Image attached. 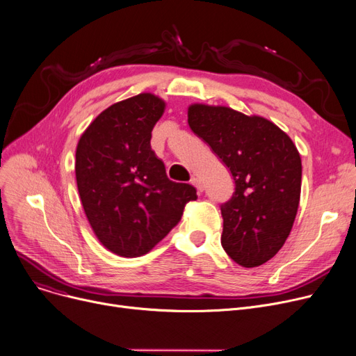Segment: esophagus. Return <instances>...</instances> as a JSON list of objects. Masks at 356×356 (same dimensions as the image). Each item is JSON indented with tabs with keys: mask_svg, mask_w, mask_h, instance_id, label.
<instances>
[{
	"mask_svg": "<svg viewBox=\"0 0 356 356\" xmlns=\"http://www.w3.org/2000/svg\"><path fill=\"white\" fill-rule=\"evenodd\" d=\"M191 184L197 188V191H198V193H202V191H204V185H202V181H201L200 178L193 177V178H191Z\"/></svg>",
	"mask_w": 356,
	"mask_h": 356,
	"instance_id": "esophagus-1",
	"label": "esophagus"
}]
</instances>
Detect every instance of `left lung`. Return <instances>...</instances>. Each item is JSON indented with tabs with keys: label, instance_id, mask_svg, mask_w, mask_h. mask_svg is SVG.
Returning a JSON list of instances; mask_svg holds the SVG:
<instances>
[{
	"label": "left lung",
	"instance_id": "1",
	"mask_svg": "<svg viewBox=\"0 0 356 356\" xmlns=\"http://www.w3.org/2000/svg\"><path fill=\"white\" fill-rule=\"evenodd\" d=\"M191 131L232 172L236 191L221 205L225 253L243 267L275 257L293 227L300 201L302 159L273 122L227 106L194 103Z\"/></svg>",
	"mask_w": 356,
	"mask_h": 356
}]
</instances>
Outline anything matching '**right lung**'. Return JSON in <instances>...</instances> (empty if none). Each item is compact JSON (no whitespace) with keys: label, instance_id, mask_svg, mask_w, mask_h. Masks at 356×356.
Returning <instances> with one entry per match:
<instances>
[{"label":"right lung","instance_id":"obj_1","mask_svg":"<svg viewBox=\"0 0 356 356\" xmlns=\"http://www.w3.org/2000/svg\"><path fill=\"white\" fill-rule=\"evenodd\" d=\"M165 102L140 93L104 109L83 132L74 172L83 210L97 240L122 257L143 256L179 222L197 190L166 177L151 149Z\"/></svg>","mask_w":356,"mask_h":356}]
</instances>
